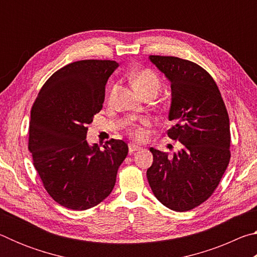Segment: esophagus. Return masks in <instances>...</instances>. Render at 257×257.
Here are the masks:
<instances>
[{
	"instance_id": "esophagus-1",
	"label": "esophagus",
	"mask_w": 257,
	"mask_h": 257,
	"mask_svg": "<svg viewBox=\"0 0 257 257\" xmlns=\"http://www.w3.org/2000/svg\"><path fill=\"white\" fill-rule=\"evenodd\" d=\"M128 147H129V153H134V152L139 151V150L142 149L141 146H138V145H136V144H134V143H130V144L128 145Z\"/></svg>"
}]
</instances>
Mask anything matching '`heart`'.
Segmentation results:
<instances>
[{
	"label": "heart",
	"mask_w": 257,
	"mask_h": 257,
	"mask_svg": "<svg viewBox=\"0 0 257 257\" xmlns=\"http://www.w3.org/2000/svg\"><path fill=\"white\" fill-rule=\"evenodd\" d=\"M130 79H132L135 89L141 95L147 92L159 93L161 87H162V81H161L160 77L153 70H151V69H139V70L133 73ZM114 90L115 87H112L110 94H108V101H112ZM149 127L150 121L147 119H141L137 122L129 123L125 130H127V134L133 139L142 142L145 141L147 136H149V132H147V128Z\"/></svg>",
	"instance_id": "b5f03b06"
}]
</instances>
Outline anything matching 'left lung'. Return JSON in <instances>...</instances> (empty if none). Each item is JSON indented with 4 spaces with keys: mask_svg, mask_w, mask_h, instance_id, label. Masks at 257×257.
<instances>
[{
    "mask_svg": "<svg viewBox=\"0 0 257 257\" xmlns=\"http://www.w3.org/2000/svg\"><path fill=\"white\" fill-rule=\"evenodd\" d=\"M171 81L172 102L168 136L181 143L169 155L151 147L153 164L146 176L164 206L185 212L207 201L219 186L230 161V123L216 82L197 63L177 56L150 55Z\"/></svg>",
    "mask_w": 257,
    "mask_h": 257,
    "instance_id": "8db88e82",
    "label": "left lung"
}]
</instances>
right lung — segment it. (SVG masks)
<instances>
[{
  "mask_svg": "<svg viewBox=\"0 0 257 257\" xmlns=\"http://www.w3.org/2000/svg\"><path fill=\"white\" fill-rule=\"evenodd\" d=\"M116 61L81 60L52 75L30 111L28 149L45 190L75 211L96 206L111 194L116 172L128 154L121 139L104 150L86 141L88 125L103 107L108 77Z\"/></svg>",
  "mask_w": 257,
  "mask_h": 257,
  "instance_id": "right-lung-1",
  "label": "right lung"
}]
</instances>
